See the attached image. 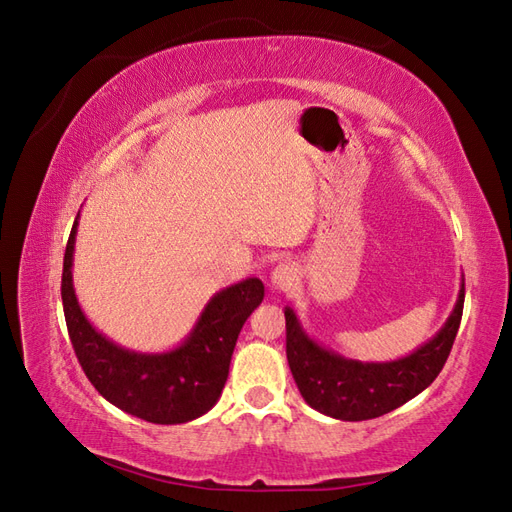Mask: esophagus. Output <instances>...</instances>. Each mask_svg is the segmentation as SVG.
Returning a JSON list of instances; mask_svg holds the SVG:
<instances>
[{
	"label": "esophagus",
	"mask_w": 512,
	"mask_h": 512,
	"mask_svg": "<svg viewBox=\"0 0 512 512\" xmlns=\"http://www.w3.org/2000/svg\"><path fill=\"white\" fill-rule=\"evenodd\" d=\"M294 277H297V269H294V265H290V262H280V265L271 271L269 282L273 290H284L292 286Z\"/></svg>",
	"instance_id": "34e87169"
}]
</instances>
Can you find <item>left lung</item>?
<instances>
[{"label": "left lung", "mask_w": 512, "mask_h": 512, "mask_svg": "<svg viewBox=\"0 0 512 512\" xmlns=\"http://www.w3.org/2000/svg\"><path fill=\"white\" fill-rule=\"evenodd\" d=\"M463 280L451 316L425 344L395 361H354L309 337L297 312L284 307L286 356L299 393L320 414L337 421H367L423 393L438 378L463 312Z\"/></svg>", "instance_id": "left-lung-1"}]
</instances>
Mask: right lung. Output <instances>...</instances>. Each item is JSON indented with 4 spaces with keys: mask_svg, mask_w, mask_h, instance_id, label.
Instances as JSON below:
<instances>
[{
    "mask_svg": "<svg viewBox=\"0 0 512 512\" xmlns=\"http://www.w3.org/2000/svg\"><path fill=\"white\" fill-rule=\"evenodd\" d=\"M76 215L64 254L61 301L85 376L119 410L156 425L190 423L207 414L222 395L237 337L245 320L265 299L258 277L215 292L183 342L164 352H138L115 344L89 322L72 282Z\"/></svg>",
    "mask_w": 512,
    "mask_h": 512,
    "instance_id": "obj_1",
    "label": "right lung"
}]
</instances>
